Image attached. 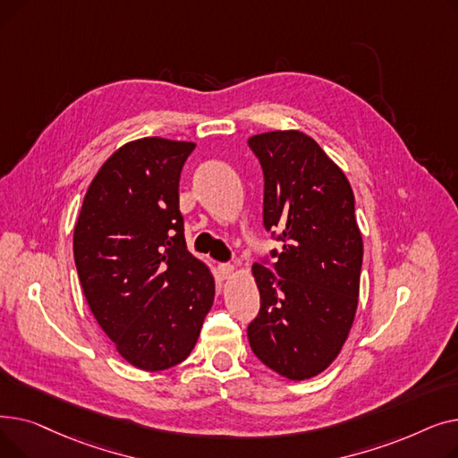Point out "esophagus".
<instances>
[{
    "instance_id": "1",
    "label": "esophagus",
    "mask_w": 458,
    "mask_h": 458,
    "mask_svg": "<svg viewBox=\"0 0 458 458\" xmlns=\"http://www.w3.org/2000/svg\"><path fill=\"white\" fill-rule=\"evenodd\" d=\"M219 273L223 278H232L235 273V267L230 266V263H219Z\"/></svg>"
}]
</instances>
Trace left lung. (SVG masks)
<instances>
[{
	"label": "left lung",
	"instance_id": "1",
	"mask_svg": "<svg viewBox=\"0 0 458 458\" xmlns=\"http://www.w3.org/2000/svg\"><path fill=\"white\" fill-rule=\"evenodd\" d=\"M266 199L263 223L284 242L275 276L252 266L261 310L249 325L254 354L275 373L306 380L323 373L345 345L356 316L364 242L354 195L342 168L299 130L252 135Z\"/></svg>",
	"mask_w": 458,
	"mask_h": 458
}]
</instances>
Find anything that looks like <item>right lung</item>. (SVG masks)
<instances>
[{
  "label": "right lung",
  "instance_id": "1",
  "mask_svg": "<svg viewBox=\"0 0 458 458\" xmlns=\"http://www.w3.org/2000/svg\"><path fill=\"white\" fill-rule=\"evenodd\" d=\"M195 142L142 137L92 178L74 228L87 304L116 352L142 371L191 354L215 301L211 269L187 250L178 182Z\"/></svg>",
  "mask_w": 458,
  "mask_h": 458
}]
</instances>
